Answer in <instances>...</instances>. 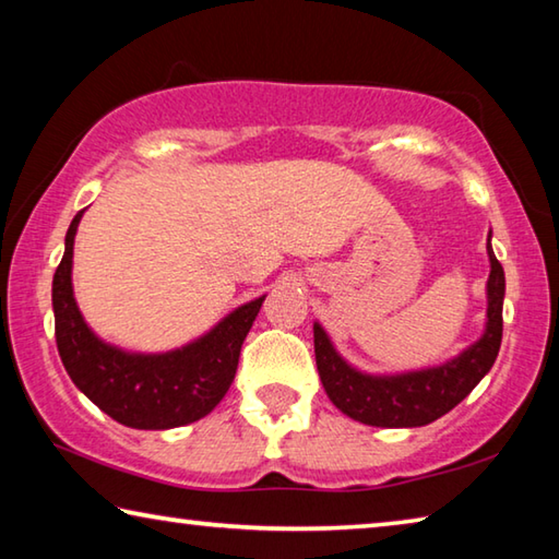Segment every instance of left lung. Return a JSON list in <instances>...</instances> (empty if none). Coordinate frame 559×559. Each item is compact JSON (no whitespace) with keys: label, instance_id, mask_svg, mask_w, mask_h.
I'll list each match as a JSON object with an SVG mask.
<instances>
[{"label":"left lung","instance_id":"1","mask_svg":"<svg viewBox=\"0 0 559 559\" xmlns=\"http://www.w3.org/2000/svg\"><path fill=\"white\" fill-rule=\"evenodd\" d=\"M488 259L490 276L486 333L478 343H473L456 359L441 367L394 377L362 374L353 370L335 353L325 330L316 323V365L330 402L347 414L349 419L362 421L367 427L402 429L437 421L439 416L466 400L473 386L484 380L486 372L493 367L500 349V337H503L506 273L493 249H490V236Z\"/></svg>","mask_w":559,"mask_h":559}]
</instances>
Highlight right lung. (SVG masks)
<instances>
[{
    "label": "right lung",
    "instance_id": "right-lung-1",
    "mask_svg": "<svg viewBox=\"0 0 559 559\" xmlns=\"http://www.w3.org/2000/svg\"><path fill=\"white\" fill-rule=\"evenodd\" d=\"M83 210L66 231V251L53 273L56 345L73 384L88 400L132 429H173L210 414L234 382L243 337L263 298L236 308L210 335L165 355H130L110 347L83 323L71 288L73 236Z\"/></svg>",
    "mask_w": 559,
    "mask_h": 559
}]
</instances>
